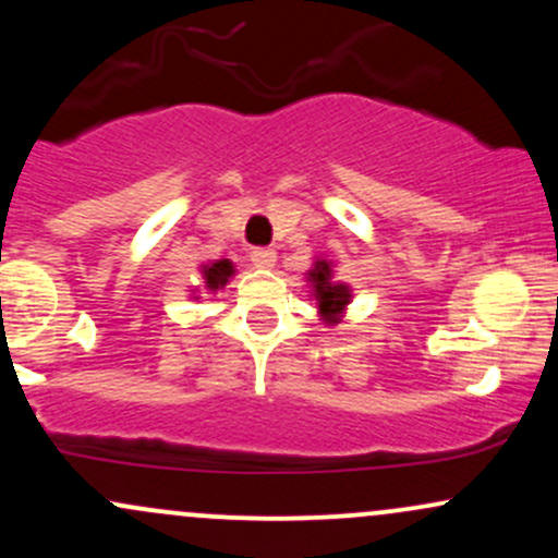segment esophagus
I'll return each mask as SVG.
<instances>
[{
  "label": "esophagus",
  "mask_w": 558,
  "mask_h": 558,
  "mask_svg": "<svg viewBox=\"0 0 558 558\" xmlns=\"http://www.w3.org/2000/svg\"><path fill=\"white\" fill-rule=\"evenodd\" d=\"M252 265L259 267V270H270V267L275 265V252L272 248H252Z\"/></svg>",
  "instance_id": "obj_1"
}]
</instances>
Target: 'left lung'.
Instances as JSON below:
<instances>
[{"mask_svg": "<svg viewBox=\"0 0 558 558\" xmlns=\"http://www.w3.org/2000/svg\"><path fill=\"white\" fill-rule=\"evenodd\" d=\"M306 275H310V283L315 288L319 317H323L325 323H338L351 301V288L332 280V262L328 259H317L315 267Z\"/></svg>", "mask_w": 558, "mask_h": 558, "instance_id": "obj_1", "label": "left lung"}]
</instances>
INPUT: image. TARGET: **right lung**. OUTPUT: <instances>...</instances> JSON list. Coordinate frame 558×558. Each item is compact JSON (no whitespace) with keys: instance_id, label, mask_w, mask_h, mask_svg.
I'll return each instance as SVG.
<instances>
[{"instance_id":"obj_1","label":"right lung","mask_w":558,"mask_h":558,"mask_svg":"<svg viewBox=\"0 0 558 558\" xmlns=\"http://www.w3.org/2000/svg\"><path fill=\"white\" fill-rule=\"evenodd\" d=\"M233 262L230 259H217L213 265H202V278H204V286H207V291H220L222 286L228 283L230 278H233Z\"/></svg>"}]
</instances>
